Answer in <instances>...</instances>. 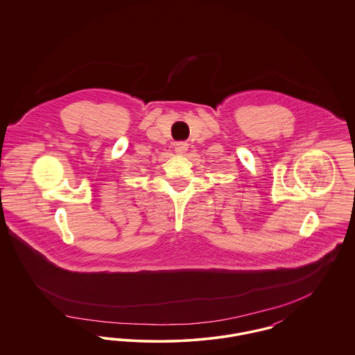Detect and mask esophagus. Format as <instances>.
Returning a JSON list of instances; mask_svg holds the SVG:
<instances>
[{
	"mask_svg": "<svg viewBox=\"0 0 355 355\" xmlns=\"http://www.w3.org/2000/svg\"><path fill=\"white\" fill-rule=\"evenodd\" d=\"M187 148H189V146H187L186 142H177V144H175V153L182 155V154H185Z\"/></svg>",
	"mask_w": 355,
	"mask_h": 355,
	"instance_id": "1",
	"label": "esophagus"
}]
</instances>
